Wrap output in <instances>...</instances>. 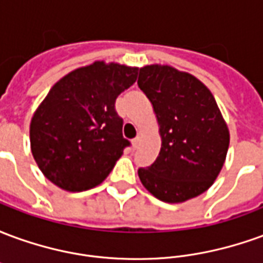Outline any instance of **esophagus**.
<instances>
[{"label":"esophagus","instance_id":"34e87169","mask_svg":"<svg viewBox=\"0 0 263 263\" xmlns=\"http://www.w3.org/2000/svg\"><path fill=\"white\" fill-rule=\"evenodd\" d=\"M139 142H141V138L137 137L132 139V148L134 149H138V146H139Z\"/></svg>","mask_w":263,"mask_h":263}]
</instances>
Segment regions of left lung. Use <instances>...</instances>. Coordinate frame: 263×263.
Wrapping results in <instances>:
<instances>
[{"mask_svg":"<svg viewBox=\"0 0 263 263\" xmlns=\"http://www.w3.org/2000/svg\"><path fill=\"white\" fill-rule=\"evenodd\" d=\"M138 86L159 122V156L138 175L155 197L182 203L204 193L226 160L230 134L213 94L189 73L169 66L139 69Z\"/></svg>","mask_w":263,"mask_h":263,"instance_id":"1","label":"left lung"}]
</instances>
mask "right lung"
Here are the masks:
<instances>
[{
  "mask_svg": "<svg viewBox=\"0 0 263 263\" xmlns=\"http://www.w3.org/2000/svg\"><path fill=\"white\" fill-rule=\"evenodd\" d=\"M137 67L96 62L65 76L31 122V149L39 169L67 192H83L108 176L131 142L115 100L137 81Z\"/></svg>",
  "mask_w": 263,
  "mask_h": 263,
  "instance_id": "add662e5",
  "label": "right lung"
}]
</instances>
